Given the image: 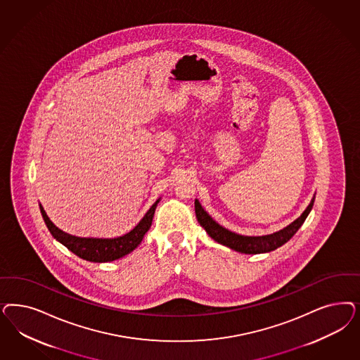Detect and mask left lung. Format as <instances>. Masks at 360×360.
<instances>
[{"mask_svg": "<svg viewBox=\"0 0 360 360\" xmlns=\"http://www.w3.org/2000/svg\"><path fill=\"white\" fill-rule=\"evenodd\" d=\"M314 200L315 196H313L307 208L303 210V213L297 220L292 221L278 232L265 234V236H243L224 228L209 216L208 212L201 207L198 198L195 200V212H196L198 224L205 229L209 237L213 238L216 243L245 255H259V253H269L271 250H276L279 246L286 244L291 237L298 232L302 224L307 219L309 213L313 209Z\"/></svg>", "mask_w": 360, "mask_h": 360, "instance_id": "8db88e82", "label": "left lung"}]
</instances>
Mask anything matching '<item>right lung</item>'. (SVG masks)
I'll use <instances>...</instances> for the list:
<instances>
[{
  "label": "right lung",
  "instance_id": "add662e5",
  "mask_svg": "<svg viewBox=\"0 0 360 360\" xmlns=\"http://www.w3.org/2000/svg\"><path fill=\"white\" fill-rule=\"evenodd\" d=\"M160 198H158L151 208L147 210L144 217L139 221V224L131 229L129 232L114 237V238H95V237H77L69 233L60 231L57 228L53 221L49 219L44 207L39 204V210L46 224L47 229L51 233V236L65 245L70 252L78 255L82 259L90 261V262H111L119 258H123L124 255L134 252L140 243L143 241V237L146 233L150 231L152 225V219L155 214V209L158 207Z\"/></svg>",
  "mask_w": 360,
  "mask_h": 360
}]
</instances>
